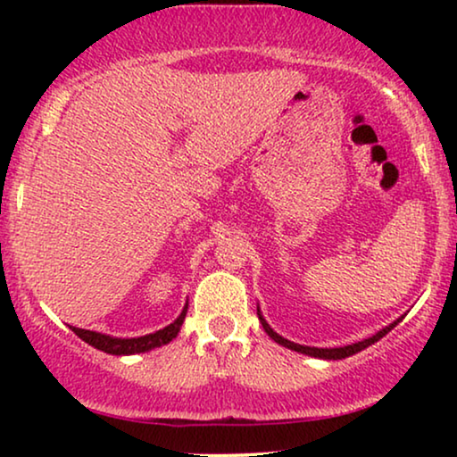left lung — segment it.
Returning <instances> with one entry per match:
<instances>
[{
	"label": "left lung",
	"instance_id": "left-lung-1",
	"mask_svg": "<svg viewBox=\"0 0 457 457\" xmlns=\"http://www.w3.org/2000/svg\"><path fill=\"white\" fill-rule=\"evenodd\" d=\"M258 318L262 322V327H264V330L268 333V337L270 339H274L278 343V345H283L287 349H293V352H299V353H305V355H312V358H322V360H343V358H349V355L358 353L361 352V349H366L368 345H372V343H377L378 339H383V337L389 333L391 328H395L399 322H402V318H397L395 322H391L389 327H385L383 330H378L377 335L368 337V339L364 341H358V343H352V345H345V347H308V345H299V343H293L289 339H285V337H280L278 333H274V330L270 328V324H268L264 320V316H262V312L258 308Z\"/></svg>",
	"mask_w": 457,
	"mask_h": 457
}]
</instances>
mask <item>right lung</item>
<instances>
[{
	"mask_svg": "<svg viewBox=\"0 0 457 457\" xmlns=\"http://www.w3.org/2000/svg\"><path fill=\"white\" fill-rule=\"evenodd\" d=\"M187 316V303L183 312H180V316L174 320L172 324H168V327L155 330L152 335H143V337H133V339H120V337H110V335H102V333H96V330H85V328H77V327H71L74 330V335H79L80 339L85 343H89L99 352H105V353H112V355H133V353H143V352H149V349L154 347H162L166 345V343H170L174 337L179 335L180 327H183V320Z\"/></svg>",
	"mask_w": 457,
	"mask_h": 457,
	"instance_id": "obj_1",
	"label": "right lung"
}]
</instances>
